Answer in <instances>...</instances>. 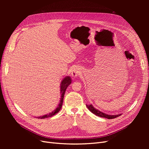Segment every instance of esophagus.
<instances>
[{
	"label": "esophagus",
	"mask_w": 149,
	"mask_h": 149,
	"mask_svg": "<svg viewBox=\"0 0 149 149\" xmlns=\"http://www.w3.org/2000/svg\"><path fill=\"white\" fill-rule=\"evenodd\" d=\"M79 73H80V71L78 68H74L71 71V75L73 78L77 77L78 76H79Z\"/></svg>",
	"instance_id": "34e87169"
}]
</instances>
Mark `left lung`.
<instances>
[{"label": "left lung", "mask_w": 149, "mask_h": 149, "mask_svg": "<svg viewBox=\"0 0 149 149\" xmlns=\"http://www.w3.org/2000/svg\"><path fill=\"white\" fill-rule=\"evenodd\" d=\"M86 105V107H88V109L91 111L92 113L94 114L95 115L99 116V117H101V118H107L108 119H114L117 118V117L120 116L122 114H117V115H109V114H107L106 113H104V112L99 111L98 109H96L92 104H89V105Z\"/></svg>", "instance_id": "left-lung-1"}]
</instances>
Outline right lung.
<instances>
[{
    "label": "right lung",
    "instance_id": "obj_1",
    "mask_svg": "<svg viewBox=\"0 0 149 149\" xmlns=\"http://www.w3.org/2000/svg\"><path fill=\"white\" fill-rule=\"evenodd\" d=\"M71 83V79L70 77V76H66L65 78L62 79L61 82L60 83V93H61V97H60V101L59 102V104L58 105L56 106V107L54 109L52 112H50L49 113H48L45 115H43L42 116H39L37 117V118L38 119H45L48 118H50V117H52L56 113H58L61 109V108L63 105V98H64V95L66 90L67 88L68 87V86Z\"/></svg>",
    "mask_w": 149,
    "mask_h": 149
}]
</instances>
